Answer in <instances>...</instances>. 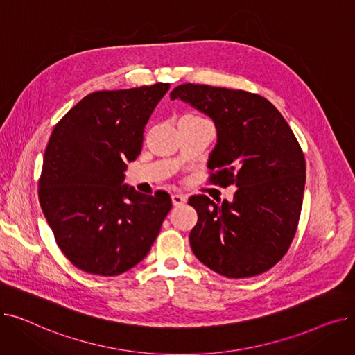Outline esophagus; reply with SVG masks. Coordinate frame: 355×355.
<instances>
[{
    "mask_svg": "<svg viewBox=\"0 0 355 355\" xmlns=\"http://www.w3.org/2000/svg\"><path fill=\"white\" fill-rule=\"evenodd\" d=\"M171 200H173V204L175 207H181V206H184L185 202H187V197L182 196V194H173Z\"/></svg>",
    "mask_w": 355,
    "mask_h": 355,
    "instance_id": "obj_1",
    "label": "esophagus"
}]
</instances>
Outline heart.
I'll return each mask as SVG.
<instances>
[{
    "label": "heart",
    "mask_w": 355,
    "mask_h": 355,
    "mask_svg": "<svg viewBox=\"0 0 355 355\" xmlns=\"http://www.w3.org/2000/svg\"><path fill=\"white\" fill-rule=\"evenodd\" d=\"M181 122H198V121H206V119H202L201 116H198V115H193V114H187V115H184V116H181V119H180Z\"/></svg>",
    "instance_id": "heart-1"
}]
</instances>
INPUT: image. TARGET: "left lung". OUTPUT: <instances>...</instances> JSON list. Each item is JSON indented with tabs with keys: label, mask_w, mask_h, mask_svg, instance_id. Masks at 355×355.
I'll return each instance as SVG.
<instances>
[{
	"label": "left lung",
	"mask_w": 355,
	"mask_h": 355,
	"mask_svg": "<svg viewBox=\"0 0 355 355\" xmlns=\"http://www.w3.org/2000/svg\"><path fill=\"white\" fill-rule=\"evenodd\" d=\"M170 96L214 121L210 182L237 187L230 202L190 198L198 214L190 233L196 257L230 279L269 270L288 252L302 209L306 165L291 126L268 99L246 90L185 83Z\"/></svg>",
	"instance_id": "left-lung-1"
}]
</instances>
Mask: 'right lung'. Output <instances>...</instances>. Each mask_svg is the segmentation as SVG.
<instances>
[{"label": "right lung", "mask_w": 355, "mask_h": 355, "mask_svg": "<svg viewBox=\"0 0 355 355\" xmlns=\"http://www.w3.org/2000/svg\"><path fill=\"white\" fill-rule=\"evenodd\" d=\"M170 83L99 90L54 126L43 158L39 200L55 243L78 269L118 276L151 250L173 204L123 184L126 162Z\"/></svg>", "instance_id": "obj_1"}]
</instances>
